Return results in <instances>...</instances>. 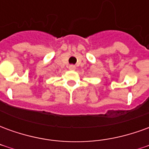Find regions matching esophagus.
Returning <instances> with one entry per match:
<instances>
[{"instance_id":"esophagus-1","label":"esophagus","mask_w":149,"mask_h":149,"mask_svg":"<svg viewBox=\"0 0 149 149\" xmlns=\"http://www.w3.org/2000/svg\"><path fill=\"white\" fill-rule=\"evenodd\" d=\"M68 69H69V70H75V69H76V66L73 65H69V66H68Z\"/></svg>"}]
</instances>
